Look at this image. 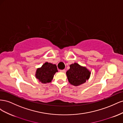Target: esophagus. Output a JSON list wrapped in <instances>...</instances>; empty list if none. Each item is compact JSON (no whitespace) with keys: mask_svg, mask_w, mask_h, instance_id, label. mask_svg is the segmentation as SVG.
<instances>
[{"mask_svg":"<svg viewBox=\"0 0 123 123\" xmlns=\"http://www.w3.org/2000/svg\"><path fill=\"white\" fill-rule=\"evenodd\" d=\"M60 72H62V73H65L66 72V70L64 69V70H60Z\"/></svg>","mask_w":123,"mask_h":123,"instance_id":"1","label":"esophagus"}]
</instances>
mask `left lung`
I'll return each instance as SVG.
<instances>
[{
	"label": "left lung",
	"instance_id": "8db88e82",
	"mask_svg": "<svg viewBox=\"0 0 123 123\" xmlns=\"http://www.w3.org/2000/svg\"><path fill=\"white\" fill-rule=\"evenodd\" d=\"M70 69L66 72L69 82L73 86H77L85 83L90 76L91 72L85 67L74 63L70 65Z\"/></svg>",
	"mask_w": 123,
	"mask_h": 123
}]
</instances>
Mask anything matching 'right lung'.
<instances>
[{
    "mask_svg": "<svg viewBox=\"0 0 123 123\" xmlns=\"http://www.w3.org/2000/svg\"><path fill=\"white\" fill-rule=\"evenodd\" d=\"M56 72L58 70L56 65L46 62L36 70L35 76L41 83L46 84L51 82Z\"/></svg>",
    "mask_w": 123,
    "mask_h": 123,
    "instance_id": "1",
    "label": "right lung"
}]
</instances>
